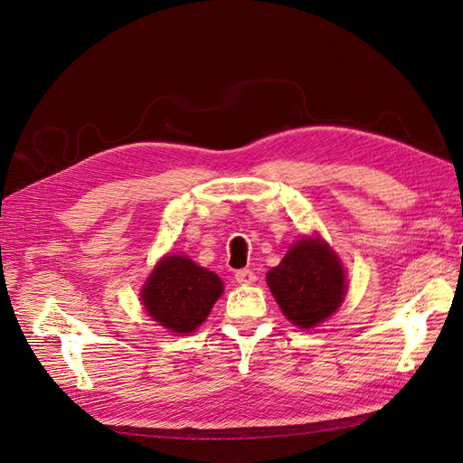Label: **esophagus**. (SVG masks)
<instances>
[{
	"label": "esophagus",
	"instance_id": "1",
	"mask_svg": "<svg viewBox=\"0 0 463 463\" xmlns=\"http://www.w3.org/2000/svg\"><path fill=\"white\" fill-rule=\"evenodd\" d=\"M255 279H257L255 272L249 270V269H241V270L235 272V282L241 284V286H250L255 282Z\"/></svg>",
	"mask_w": 463,
	"mask_h": 463
}]
</instances>
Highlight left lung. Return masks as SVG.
I'll use <instances>...</instances> for the list:
<instances>
[{
	"label": "left lung",
	"mask_w": 463,
	"mask_h": 463,
	"mask_svg": "<svg viewBox=\"0 0 463 463\" xmlns=\"http://www.w3.org/2000/svg\"><path fill=\"white\" fill-rule=\"evenodd\" d=\"M276 303L299 328H313L335 313L345 298V270L318 235L301 237L266 274Z\"/></svg>",
	"instance_id": "left-lung-1"
}]
</instances>
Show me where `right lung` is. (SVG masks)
I'll use <instances>...</instances> for the list:
<instances>
[{"instance_id":"right-lung-1","label":"right lung","mask_w":463,"mask_h":463,"mask_svg":"<svg viewBox=\"0 0 463 463\" xmlns=\"http://www.w3.org/2000/svg\"><path fill=\"white\" fill-rule=\"evenodd\" d=\"M222 279L185 255H165L143 286L141 301L160 326L189 334L197 330L222 296Z\"/></svg>"}]
</instances>
